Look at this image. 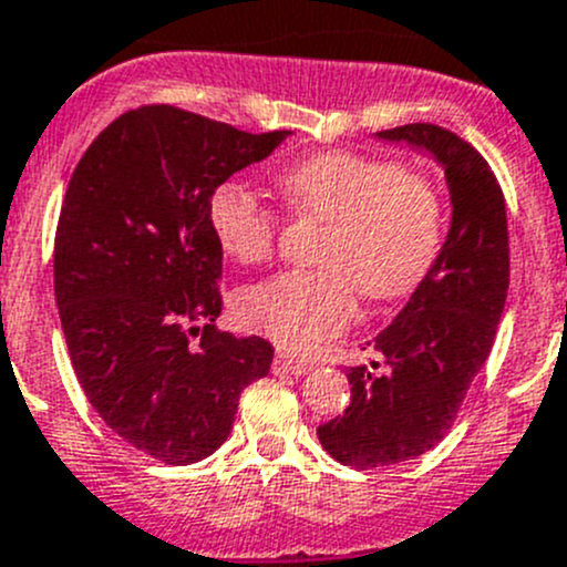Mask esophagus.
<instances>
[{
	"label": "esophagus",
	"mask_w": 567,
	"mask_h": 567,
	"mask_svg": "<svg viewBox=\"0 0 567 567\" xmlns=\"http://www.w3.org/2000/svg\"><path fill=\"white\" fill-rule=\"evenodd\" d=\"M312 368H316V364L307 362V359H293V357H288V353H277V359H274V373L307 375Z\"/></svg>",
	"instance_id": "1"
}]
</instances>
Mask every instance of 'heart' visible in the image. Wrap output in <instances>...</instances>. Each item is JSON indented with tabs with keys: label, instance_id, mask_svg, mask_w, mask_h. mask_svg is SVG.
Masks as SVG:
<instances>
[{
	"label": "heart",
	"instance_id": "obj_1",
	"mask_svg": "<svg viewBox=\"0 0 567 567\" xmlns=\"http://www.w3.org/2000/svg\"><path fill=\"white\" fill-rule=\"evenodd\" d=\"M285 203L323 221L316 271H288L251 285L238 316L290 353H312L357 318V290L370 301L411 293L444 244L442 197L427 177L386 158L326 151L277 175ZM277 214L241 181L208 197V227L225 255L260 262L277 241Z\"/></svg>",
	"mask_w": 567,
	"mask_h": 567
}]
</instances>
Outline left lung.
<instances>
[{"label":"left lung","mask_w":567,"mask_h":567,"mask_svg":"<svg viewBox=\"0 0 567 567\" xmlns=\"http://www.w3.org/2000/svg\"><path fill=\"white\" fill-rule=\"evenodd\" d=\"M375 136L444 169L453 219L427 277L375 337L381 362L348 370L351 403L318 427L326 453L357 468L394 466L442 442L488 359L511 282L505 194L488 162L431 123Z\"/></svg>","instance_id":"obj_1"}]
</instances>
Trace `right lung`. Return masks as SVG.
<instances>
[{"label":"right lung","mask_w":567,"mask_h":567,"mask_svg":"<svg viewBox=\"0 0 567 567\" xmlns=\"http://www.w3.org/2000/svg\"><path fill=\"white\" fill-rule=\"evenodd\" d=\"M285 136L167 104L131 109L68 183L54 238L68 353L101 420L151 458H208L230 436L241 392L271 368V342L216 329L221 247L208 197Z\"/></svg>","instance_id":"obj_1"}]
</instances>
